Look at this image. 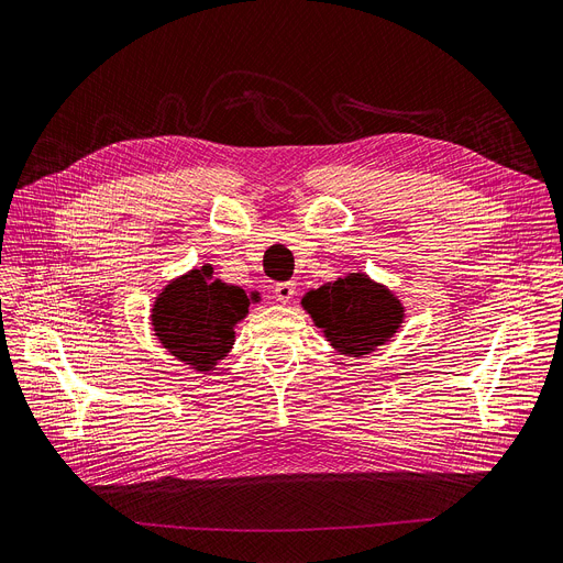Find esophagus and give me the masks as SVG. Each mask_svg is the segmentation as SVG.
I'll list each match as a JSON object with an SVG mask.
<instances>
[{"instance_id":"esophagus-1","label":"esophagus","mask_w":563,"mask_h":563,"mask_svg":"<svg viewBox=\"0 0 563 563\" xmlns=\"http://www.w3.org/2000/svg\"><path fill=\"white\" fill-rule=\"evenodd\" d=\"M296 296V284L294 282H282L275 286V298L279 302H290V298Z\"/></svg>"}]
</instances>
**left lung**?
<instances>
[{
    "mask_svg": "<svg viewBox=\"0 0 563 563\" xmlns=\"http://www.w3.org/2000/svg\"><path fill=\"white\" fill-rule=\"evenodd\" d=\"M302 307L323 328L328 342L353 357H365L388 342L404 319V307L388 288L355 273L309 290Z\"/></svg>",
    "mask_w": 563,
    "mask_h": 563,
    "instance_id": "obj_1",
    "label": "left lung"
}]
</instances>
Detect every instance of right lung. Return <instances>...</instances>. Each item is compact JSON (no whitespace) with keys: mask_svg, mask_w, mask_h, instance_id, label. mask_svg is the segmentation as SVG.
<instances>
[{"mask_svg":"<svg viewBox=\"0 0 563 563\" xmlns=\"http://www.w3.org/2000/svg\"><path fill=\"white\" fill-rule=\"evenodd\" d=\"M250 311V296L240 286L212 282L203 265L166 286L152 309L159 342L191 369L210 372L235 342V323Z\"/></svg>","mask_w":563,"mask_h":563,"instance_id":"obj_1","label":"right lung"}]
</instances>
